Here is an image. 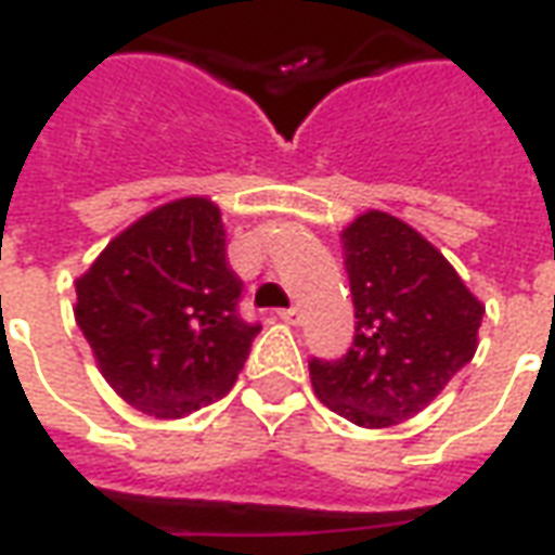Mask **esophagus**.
<instances>
[{
	"label": "esophagus",
	"instance_id": "obj_1",
	"mask_svg": "<svg viewBox=\"0 0 555 555\" xmlns=\"http://www.w3.org/2000/svg\"><path fill=\"white\" fill-rule=\"evenodd\" d=\"M279 318H282L285 324L297 326L302 321V312H300V309H297V306H294V309H282V312H279Z\"/></svg>",
	"mask_w": 555,
	"mask_h": 555
}]
</instances>
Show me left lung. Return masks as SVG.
Segmentation results:
<instances>
[{
  "label": "left lung",
  "mask_w": 555,
  "mask_h": 555,
  "mask_svg": "<svg viewBox=\"0 0 555 555\" xmlns=\"http://www.w3.org/2000/svg\"><path fill=\"white\" fill-rule=\"evenodd\" d=\"M341 246L357 336L341 360L309 362L314 396L360 428H389L476 357L485 306L428 237L386 210L360 214Z\"/></svg>",
  "instance_id": "1"
}]
</instances>
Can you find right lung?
I'll return each instance as SVG.
<instances>
[{"label":"right lung","mask_w":555,"mask_h":555,"mask_svg":"<svg viewBox=\"0 0 555 555\" xmlns=\"http://www.w3.org/2000/svg\"><path fill=\"white\" fill-rule=\"evenodd\" d=\"M243 282L207 195L147 210L77 279V318L103 380L130 408L183 418L229 392L258 324L237 314Z\"/></svg>","instance_id":"obj_1"}]
</instances>
